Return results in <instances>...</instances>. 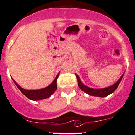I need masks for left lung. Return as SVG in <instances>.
I'll return each instance as SVG.
<instances>
[{
    "mask_svg": "<svg viewBox=\"0 0 135 135\" xmlns=\"http://www.w3.org/2000/svg\"><path fill=\"white\" fill-rule=\"evenodd\" d=\"M75 74L77 77V79H78V86H79V88H80L83 91H84L85 93H88L89 95L95 96V97H106V96H108L109 95L113 93V92L116 90L117 88H118L119 83L121 81V79L122 78H123V75H124V74H123L116 83H114L112 85L109 86V87H107V88H101V89H94V88H89V87H88L87 85L83 84L81 82V81L79 77L78 76V74Z\"/></svg>",
    "mask_w": 135,
    "mask_h": 135,
    "instance_id": "obj_1",
    "label": "left lung"
}]
</instances>
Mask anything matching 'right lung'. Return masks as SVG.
<instances>
[{
    "mask_svg": "<svg viewBox=\"0 0 135 135\" xmlns=\"http://www.w3.org/2000/svg\"><path fill=\"white\" fill-rule=\"evenodd\" d=\"M59 75H60V72L56 75V78L53 81V82L51 84H50L47 87L42 88V89H35V90H33V89H32V90H28V89H23L12 78V79L13 80L14 83L17 86V88H18L19 90L26 97H28L29 99L32 100V101H39V100L48 98V97H50L56 91V89H57V83H56V82H57V78L59 77Z\"/></svg>",
    "mask_w": 135,
    "mask_h": 135,
    "instance_id": "right-lung-1",
    "label": "right lung"
}]
</instances>
